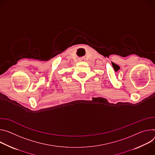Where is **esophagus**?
Instances as JSON below:
<instances>
[{
	"label": "esophagus",
	"mask_w": 155,
	"mask_h": 155,
	"mask_svg": "<svg viewBox=\"0 0 155 155\" xmlns=\"http://www.w3.org/2000/svg\"><path fill=\"white\" fill-rule=\"evenodd\" d=\"M82 60H84V59H81V60H80V61H82Z\"/></svg>",
	"instance_id": "esophagus-1"
}]
</instances>
